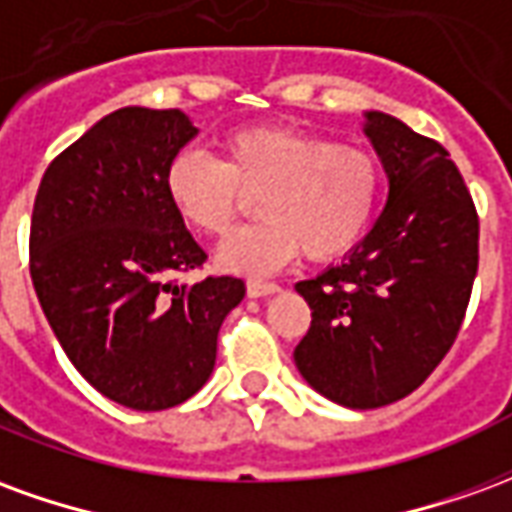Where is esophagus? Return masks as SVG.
I'll use <instances>...</instances> for the list:
<instances>
[{
    "mask_svg": "<svg viewBox=\"0 0 512 512\" xmlns=\"http://www.w3.org/2000/svg\"><path fill=\"white\" fill-rule=\"evenodd\" d=\"M246 293H249V299H263V296H274V293H279V285H274V282H263V279H249V282H246Z\"/></svg>",
    "mask_w": 512,
    "mask_h": 512,
    "instance_id": "1",
    "label": "esophagus"
}]
</instances>
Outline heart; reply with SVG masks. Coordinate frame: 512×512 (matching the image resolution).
Masks as SVG:
<instances>
[{
	"label": "heart",
	"mask_w": 512,
	"mask_h": 512,
	"mask_svg": "<svg viewBox=\"0 0 512 512\" xmlns=\"http://www.w3.org/2000/svg\"><path fill=\"white\" fill-rule=\"evenodd\" d=\"M169 205L191 230L222 235L246 197L260 219L224 238L219 263L230 271L268 274L304 252L334 260L351 252L373 222L381 164L365 147L293 128L249 126L222 139V158L183 150L164 175Z\"/></svg>",
	"instance_id": "heart-1"
}]
</instances>
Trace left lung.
<instances>
[{
    "mask_svg": "<svg viewBox=\"0 0 512 512\" xmlns=\"http://www.w3.org/2000/svg\"><path fill=\"white\" fill-rule=\"evenodd\" d=\"M365 117L389 178L384 211L340 266L296 285L312 310L296 367L345 408L389 406L439 367L461 332L480 241L450 153L397 117Z\"/></svg>",
    "mask_w": 512,
    "mask_h": 512,
    "instance_id": "left-lung-1",
    "label": "left lung"
}]
</instances>
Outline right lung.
<instances>
[{
  "mask_svg": "<svg viewBox=\"0 0 512 512\" xmlns=\"http://www.w3.org/2000/svg\"><path fill=\"white\" fill-rule=\"evenodd\" d=\"M197 128L180 109L126 106L79 136L40 180L29 274L73 367L109 400L164 411L211 378L244 279L178 282L205 252L164 175Z\"/></svg>",
  "mask_w": 512,
  "mask_h": 512,
  "instance_id": "add662e5",
  "label": "right lung"
}]
</instances>
